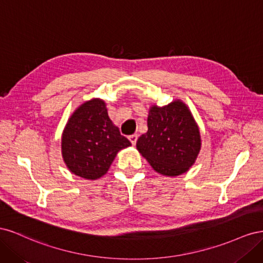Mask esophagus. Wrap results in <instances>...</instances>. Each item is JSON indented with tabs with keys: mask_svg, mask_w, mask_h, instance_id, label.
<instances>
[{
	"mask_svg": "<svg viewBox=\"0 0 263 263\" xmlns=\"http://www.w3.org/2000/svg\"><path fill=\"white\" fill-rule=\"evenodd\" d=\"M137 139H138V136H137V135H132V136H129V140H130V142H132V144H133L134 146L136 145Z\"/></svg>",
	"mask_w": 263,
	"mask_h": 263,
	"instance_id": "esophagus-1",
	"label": "esophagus"
}]
</instances>
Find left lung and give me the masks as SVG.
<instances>
[{"mask_svg": "<svg viewBox=\"0 0 263 263\" xmlns=\"http://www.w3.org/2000/svg\"><path fill=\"white\" fill-rule=\"evenodd\" d=\"M148 132L136 147L158 173L176 177L186 172L201 149L200 130L189 107L180 100L159 107L151 106Z\"/></svg>", "mask_w": 263, "mask_h": 263, "instance_id": "obj_1", "label": "left lung"}]
</instances>
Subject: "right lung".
Returning a JSON list of instances; mask_svg holds the SVG:
<instances>
[{
	"label": "right lung",
	"instance_id": "add662e5",
	"mask_svg": "<svg viewBox=\"0 0 263 263\" xmlns=\"http://www.w3.org/2000/svg\"><path fill=\"white\" fill-rule=\"evenodd\" d=\"M130 145L110 121L106 104L100 99L86 101L74 110L61 138L68 169L86 180L104 176L118 151Z\"/></svg>",
	"mask_w": 263,
	"mask_h": 263
}]
</instances>
